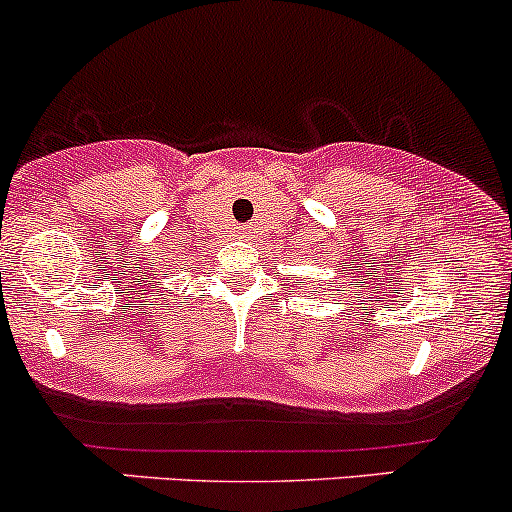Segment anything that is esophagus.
<instances>
[{
  "label": "esophagus",
  "instance_id": "obj_1",
  "mask_svg": "<svg viewBox=\"0 0 512 512\" xmlns=\"http://www.w3.org/2000/svg\"><path fill=\"white\" fill-rule=\"evenodd\" d=\"M241 237H249V232H246V229H244V232H241Z\"/></svg>",
  "mask_w": 512,
  "mask_h": 512
}]
</instances>
